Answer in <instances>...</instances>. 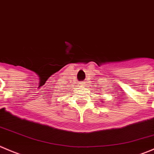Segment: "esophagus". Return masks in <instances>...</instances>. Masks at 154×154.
I'll use <instances>...</instances> for the list:
<instances>
[{
  "label": "esophagus",
  "mask_w": 154,
  "mask_h": 154,
  "mask_svg": "<svg viewBox=\"0 0 154 154\" xmlns=\"http://www.w3.org/2000/svg\"><path fill=\"white\" fill-rule=\"evenodd\" d=\"M84 84H85L84 82H81V83H80V86H83Z\"/></svg>",
  "instance_id": "34e87169"
}]
</instances>
